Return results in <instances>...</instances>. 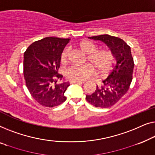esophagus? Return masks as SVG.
<instances>
[{
  "mask_svg": "<svg viewBox=\"0 0 155 155\" xmlns=\"http://www.w3.org/2000/svg\"><path fill=\"white\" fill-rule=\"evenodd\" d=\"M71 83H74V84H81L83 82L80 81H71Z\"/></svg>",
  "mask_w": 155,
  "mask_h": 155,
  "instance_id": "esophagus-1",
  "label": "esophagus"
}]
</instances>
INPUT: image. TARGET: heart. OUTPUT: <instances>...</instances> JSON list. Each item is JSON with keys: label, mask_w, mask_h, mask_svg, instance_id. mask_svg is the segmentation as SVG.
Here are the masks:
<instances>
[{"label": "heart", "mask_w": 155, "mask_h": 155, "mask_svg": "<svg viewBox=\"0 0 155 155\" xmlns=\"http://www.w3.org/2000/svg\"><path fill=\"white\" fill-rule=\"evenodd\" d=\"M78 47L87 55L86 64L81 66L71 65L65 70V76L71 81H84L95 74L100 76H105L110 72L116 62L115 56L110 49H98V46L92 41H83L79 43ZM69 49L66 48L60 55V62L62 64H66L68 60Z\"/></svg>", "instance_id": "1"}]
</instances>
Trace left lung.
<instances>
[{"label":"left lung","mask_w":155,"mask_h":155,"mask_svg":"<svg viewBox=\"0 0 155 155\" xmlns=\"http://www.w3.org/2000/svg\"><path fill=\"white\" fill-rule=\"evenodd\" d=\"M105 43L113 52L117 64L112 72L91 95H86L87 102L95 107L107 108L114 105L129 89L133 79L134 58L130 47L121 38L107 34L88 37Z\"/></svg>","instance_id":"obj_1"}]
</instances>
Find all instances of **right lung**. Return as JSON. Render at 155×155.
Returning a JSON list of instances; mask_svg holds the SVG:
<instances>
[{"label": "right lung", "instance_id": "add662e5", "mask_svg": "<svg viewBox=\"0 0 155 155\" xmlns=\"http://www.w3.org/2000/svg\"><path fill=\"white\" fill-rule=\"evenodd\" d=\"M69 38L46 37L35 41L24 55V77L30 94L41 105L53 107L67 100L69 82L58 83L60 55Z\"/></svg>", "mask_w": 155, "mask_h": 155}]
</instances>
